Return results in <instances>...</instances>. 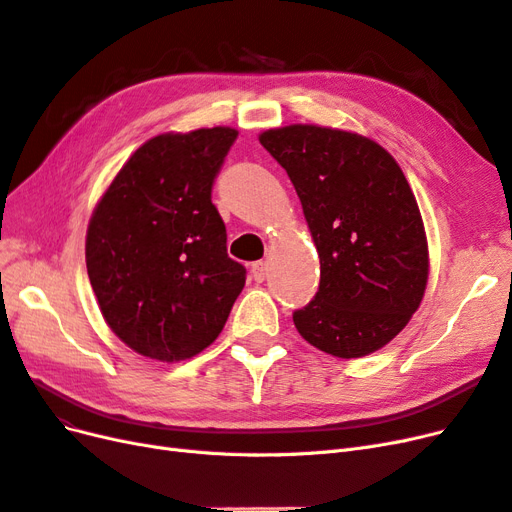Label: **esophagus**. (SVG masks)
Listing matches in <instances>:
<instances>
[{"label":"esophagus","mask_w":512,"mask_h":512,"mask_svg":"<svg viewBox=\"0 0 512 512\" xmlns=\"http://www.w3.org/2000/svg\"><path fill=\"white\" fill-rule=\"evenodd\" d=\"M251 274H253L257 283H263V280H266V276H268V263L266 261H255L251 266Z\"/></svg>","instance_id":"34e87169"}]
</instances>
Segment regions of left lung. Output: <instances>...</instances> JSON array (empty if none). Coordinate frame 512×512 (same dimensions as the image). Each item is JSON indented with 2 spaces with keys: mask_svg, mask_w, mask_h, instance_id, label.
<instances>
[{
  "mask_svg": "<svg viewBox=\"0 0 512 512\" xmlns=\"http://www.w3.org/2000/svg\"><path fill=\"white\" fill-rule=\"evenodd\" d=\"M259 142L289 174L321 259L317 295L293 312L300 336L342 359L383 349L415 315L430 274L404 172L353 131L287 125Z\"/></svg>",
  "mask_w": 512,
  "mask_h": 512,
  "instance_id": "1",
  "label": "left lung"
}]
</instances>
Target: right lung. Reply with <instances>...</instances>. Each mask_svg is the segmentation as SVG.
Segmentation results:
<instances>
[{
	"instance_id": "1",
	"label": "right lung",
	"mask_w": 512,
	"mask_h": 512,
	"mask_svg": "<svg viewBox=\"0 0 512 512\" xmlns=\"http://www.w3.org/2000/svg\"><path fill=\"white\" fill-rule=\"evenodd\" d=\"M238 131L161 134L144 142L97 202L87 272L110 329L129 349L183 361L210 346L246 270L227 257L212 185Z\"/></svg>"
}]
</instances>
